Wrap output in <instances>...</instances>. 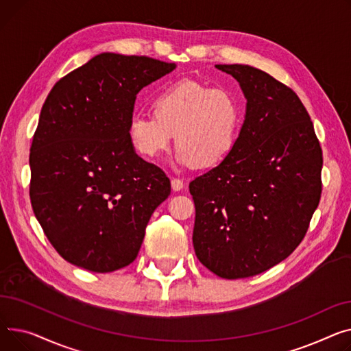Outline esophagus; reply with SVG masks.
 Returning <instances> with one entry per match:
<instances>
[{"mask_svg":"<svg viewBox=\"0 0 351 351\" xmlns=\"http://www.w3.org/2000/svg\"><path fill=\"white\" fill-rule=\"evenodd\" d=\"M171 187H173L174 191L182 190V187H184L182 180H180V178H173V180H171Z\"/></svg>","mask_w":351,"mask_h":351,"instance_id":"1","label":"esophagus"}]
</instances>
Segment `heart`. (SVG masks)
Masks as SVG:
<instances>
[{"mask_svg":"<svg viewBox=\"0 0 351 351\" xmlns=\"http://www.w3.org/2000/svg\"><path fill=\"white\" fill-rule=\"evenodd\" d=\"M153 114H136L128 134L136 153L156 158L166 153L176 136L177 161L210 169L231 153L239 136L242 109L228 89L195 80H180L157 93Z\"/></svg>","mask_w":351,"mask_h":351,"instance_id":"heart-1","label":"heart"}]
</instances>
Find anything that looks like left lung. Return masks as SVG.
Returning a JSON list of instances; mask_svg holds the SVG:
<instances>
[{
  "mask_svg": "<svg viewBox=\"0 0 351 351\" xmlns=\"http://www.w3.org/2000/svg\"><path fill=\"white\" fill-rule=\"evenodd\" d=\"M232 75L246 114L231 153L190 182L194 251L223 279L262 274L303 241L322 195L323 154L299 96L248 65H215Z\"/></svg>",
  "mask_w": 351,
  "mask_h": 351,
  "instance_id": "obj_1",
  "label": "left lung"
}]
</instances>
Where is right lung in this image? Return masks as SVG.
<instances>
[{
	"mask_svg": "<svg viewBox=\"0 0 351 351\" xmlns=\"http://www.w3.org/2000/svg\"><path fill=\"white\" fill-rule=\"evenodd\" d=\"M174 68L105 52L51 89L31 144L29 198L65 261L108 274L136 259L171 182L134 153L128 128L137 93Z\"/></svg>",
	"mask_w": 351,
	"mask_h": 351,
	"instance_id": "obj_1",
	"label": "right lung"
}]
</instances>
